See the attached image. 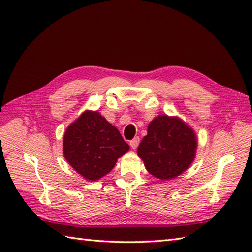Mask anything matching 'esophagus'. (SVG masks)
<instances>
[{"instance_id": "esophagus-1", "label": "esophagus", "mask_w": 252, "mask_h": 252, "mask_svg": "<svg viewBox=\"0 0 252 252\" xmlns=\"http://www.w3.org/2000/svg\"><path fill=\"white\" fill-rule=\"evenodd\" d=\"M139 142H140V138L139 137H135L132 139V140L129 142L131 149H137L138 145H139Z\"/></svg>"}]
</instances>
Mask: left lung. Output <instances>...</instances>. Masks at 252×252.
I'll return each instance as SVG.
<instances>
[{"label": "left lung", "mask_w": 252, "mask_h": 252, "mask_svg": "<svg viewBox=\"0 0 252 252\" xmlns=\"http://www.w3.org/2000/svg\"><path fill=\"white\" fill-rule=\"evenodd\" d=\"M196 136L178 117L159 115L149 124L138 155L147 170L160 180H169L187 170L195 158Z\"/></svg>", "instance_id": "obj_1"}]
</instances>
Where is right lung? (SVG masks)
<instances>
[{
	"label": "right lung",
	"mask_w": 252,
	"mask_h": 252,
	"mask_svg": "<svg viewBox=\"0 0 252 252\" xmlns=\"http://www.w3.org/2000/svg\"><path fill=\"white\" fill-rule=\"evenodd\" d=\"M129 150L120 131L98 112L86 111L68 127L63 154L86 180L96 181L109 173L117 158Z\"/></svg>",
	"instance_id": "1"
}]
</instances>
